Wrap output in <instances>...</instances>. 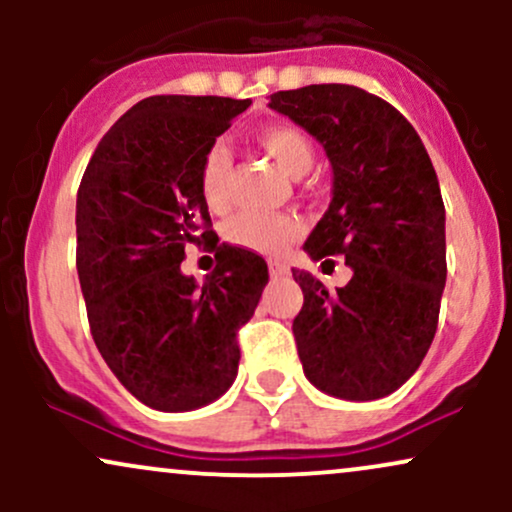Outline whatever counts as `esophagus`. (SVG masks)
Masks as SVG:
<instances>
[{
    "label": "esophagus",
    "instance_id": "34e87169",
    "mask_svg": "<svg viewBox=\"0 0 512 512\" xmlns=\"http://www.w3.org/2000/svg\"><path fill=\"white\" fill-rule=\"evenodd\" d=\"M269 274H272V279H281V276L289 274V267L281 262H269Z\"/></svg>",
    "mask_w": 512,
    "mask_h": 512
}]
</instances>
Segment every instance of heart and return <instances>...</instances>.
<instances>
[{"label":"heart","mask_w":512,"mask_h":512,"mask_svg":"<svg viewBox=\"0 0 512 512\" xmlns=\"http://www.w3.org/2000/svg\"><path fill=\"white\" fill-rule=\"evenodd\" d=\"M260 149L276 163V168L289 178H303L315 163L313 142L291 125L264 127L257 134ZM233 156L223 142L211 144L199 166V195L214 211L228 207L231 192ZM301 233V223L291 214H260V211H240L226 223V238L238 248L260 252V255H279Z\"/></svg>","instance_id":"obj_1"}]
</instances>
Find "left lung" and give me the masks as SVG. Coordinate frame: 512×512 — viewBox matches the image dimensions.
Segmentation results:
<instances>
[{
    "label": "left lung",
    "instance_id": "8db88e82",
    "mask_svg": "<svg viewBox=\"0 0 512 512\" xmlns=\"http://www.w3.org/2000/svg\"><path fill=\"white\" fill-rule=\"evenodd\" d=\"M269 108L315 137L332 166L330 209L303 250L315 262L342 255L351 269L334 293L293 269L305 378L349 402L387 397L416 373L438 327L448 267L436 170L407 117L363 88L279 91Z\"/></svg>",
    "mask_w": 512,
    "mask_h": 512
}]
</instances>
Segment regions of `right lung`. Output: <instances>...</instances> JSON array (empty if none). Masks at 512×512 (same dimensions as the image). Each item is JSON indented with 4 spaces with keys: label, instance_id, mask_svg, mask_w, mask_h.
Returning a JSON list of instances; mask_svg holds the SVG:
<instances>
[{
    "label": "right lung",
    "instance_id": "add662e5",
    "mask_svg": "<svg viewBox=\"0 0 512 512\" xmlns=\"http://www.w3.org/2000/svg\"><path fill=\"white\" fill-rule=\"evenodd\" d=\"M250 98L151 96L127 110L88 161L76 195V272L93 342L115 378L158 411L216 402L238 375V330L269 281L255 252L214 245L204 284L182 274L211 240L199 166Z\"/></svg>",
    "mask_w": 512,
    "mask_h": 512
}]
</instances>
